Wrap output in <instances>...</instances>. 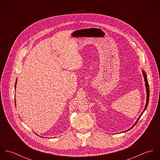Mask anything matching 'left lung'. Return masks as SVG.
Returning <instances> with one entry per match:
<instances>
[{
	"mask_svg": "<svg viewBox=\"0 0 160 160\" xmlns=\"http://www.w3.org/2000/svg\"><path fill=\"white\" fill-rule=\"evenodd\" d=\"M142 72H143V78H144V80H145V86H146V91H147V102H146V105H145V108H144V110H143V111L142 112V113H141V114L140 115V116L138 117V118L137 119V121L136 122V123L134 124V125L132 126V127H131L130 129H128L127 131H124V132H126V131H129V130H130L131 129H132L136 124H137V121L139 120V119H140V118L141 117V116L142 115V114L143 113V112H145V110H146V108H147V105H148V100H149V95H150V90H149V86H148V80H147V75H146V73L143 71H142Z\"/></svg>",
	"mask_w": 160,
	"mask_h": 160,
	"instance_id": "left-lung-1",
	"label": "left lung"
}]
</instances>
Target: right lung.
Segmentation results:
<instances>
[{"instance_id": "obj_1", "label": "right lung", "mask_w": 160, "mask_h": 160, "mask_svg": "<svg viewBox=\"0 0 160 160\" xmlns=\"http://www.w3.org/2000/svg\"><path fill=\"white\" fill-rule=\"evenodd\" d=\"M17 81H16V82H15V88H16V85H17ZM15 104H16V103H15Z\"/></svg>"}]
</instances>
